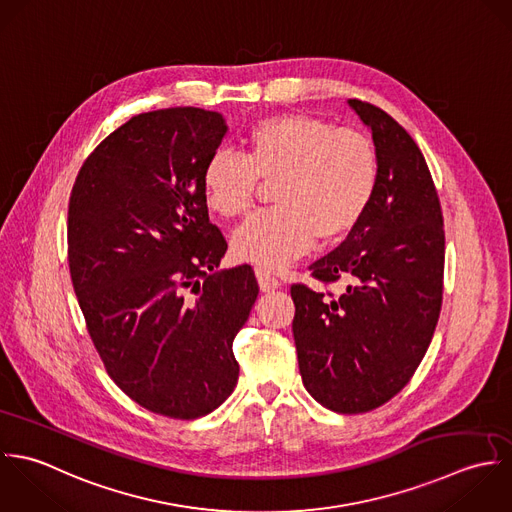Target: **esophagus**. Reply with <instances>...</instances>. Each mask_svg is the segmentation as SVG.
Listing matches in <instances>:
<instances>
[{"instance_id":"1","label":"esophagus","mask_w":512,"mask_h":512,"mask_svg":"<svg viewBox=\"0 0 512 512\" xmlns=\"http://www.w3.org/2000/svg\"><path fill=\"white\" fill-rule=\"evenodd\" d=\"M255 277H257L259 289H261L263 293H273V291H277V289L281 287L279 279L273 277L269 271H265V269H261V267L255 269Z\"/></svg>"}]
</instances>
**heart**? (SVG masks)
Segmentation results:
<instances>
[{"mask_svg":"<svg viewBox=\"0 0 512 512\" xmlns=\"http://www.w3.org/2000/svg\"><path fill=\"white\" fill-rule=\"evenodd\" d=\"M245 156L215 150L204 166L207 205L221 217L245 215L257 180L273 182L277 207L247 219L233 233V253L279 269L308 251L316 237L332 243L366 215L378 186V156L368 136L308 114L259 120L245 138Z\"/></svg>","mask_w":512,"mask_h":512,"instance_id":"heart-1","label":"heart"}]
</instances>
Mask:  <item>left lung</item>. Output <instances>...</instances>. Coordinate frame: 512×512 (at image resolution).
I'll return each mask as SVG.
<instances>
[{"mask_svg":"<svg viewBox=\"0 0 512 512\" xmlns=\"http://www.w3.org/2000/svg\"><path fill=\"white\" fill-rule=\"evenodd\" d=\"M348 106L372 132L378 186L360 223L310 265L338 299L293 285V336L308 394L336 413L380 408L406 384L431 342L443 297L445 233L425 158L382 108Z\"/></svg>","mask_w":512,"mask_h":512,"instance_id":"left-lung-1","label":"left lung"}]
</instances>
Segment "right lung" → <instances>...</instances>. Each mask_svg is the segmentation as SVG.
<instances>
[{
    "label": "right lung",
    "instance_id": "1",
    "mask_svg": "<svg viewBox=\"0 0 512 512\" xmlns=\"http://www.w3.org/2000/svg\"><path fill=\"white\" fill-rule=\"evenodd\" d=\"M227 124L194 106L130 118L83 164L69 202V269L114 384L142 408L196 419L233 392V338L259 295L249 265L219 269L202 174Z\"/></svg>",
    "mask_w": 512,
    "mask_h": 512
}]
</instances>
